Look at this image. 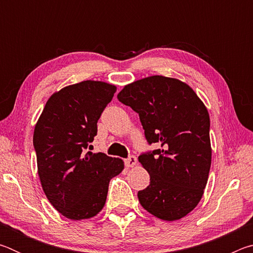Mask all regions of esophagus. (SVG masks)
Segmentation results:
<instances>
[{
    "mask_svg": "<svg viewBox=\"0 0 253 253\" xmlns=\"http://www.w3.org/2000/svg\"><path fill=\"white\" fill-rule=\"evenodd\" d=\"M136 163H137V158L134 155H129L125 160V165L127 168H132V166L136 165Z\"/></svg>",
    "mask_w": 253,
    "mask_h": 253,
    "instance_id": "esophagus-1",
    "label": "esophagus"
}]
</instances>
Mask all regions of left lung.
<instances>
[{
    "label": "left lung",
    "instance_id": "8db88e82",
    "mask_svg": "<svg viewBox=\"0 0 253 253\" xmlns=\"http://www.w3.org/2000/svg\"><path fill=\"white\" fill-rule=\"evenodd\" d=\"M117 98L139 115L147 143L161 146L138 156L151 176L137 194L140 204L158 219L179 220L198 205L208 183L212 151L207 107L190 85L163 76L127 84Z\"/></svg>",
    "mask_w": 253,
    "mask_h": 253
}]
</instances>
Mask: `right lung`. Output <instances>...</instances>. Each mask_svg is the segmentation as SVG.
Here are the masks:
<instances>
[{
    "mask_svg": "<svg viewBox=\"0 0 253 253\" xmlns=\"http://www.w3.org/2000/svg\"><path fill=\"white\" fill-rule=\"evenodd\" d=\"M116 87L85 80L46 101L33 134L38 173L46 198L71 220L95 216L104 208L109 181L124 169L121 158L87 152L97 122Z\"/></svg>",
    "mask_w": 253,
    "mask_h": 253,
    "instance_id": "obj_1",
    "label": "right lung"
}]
</instances>
